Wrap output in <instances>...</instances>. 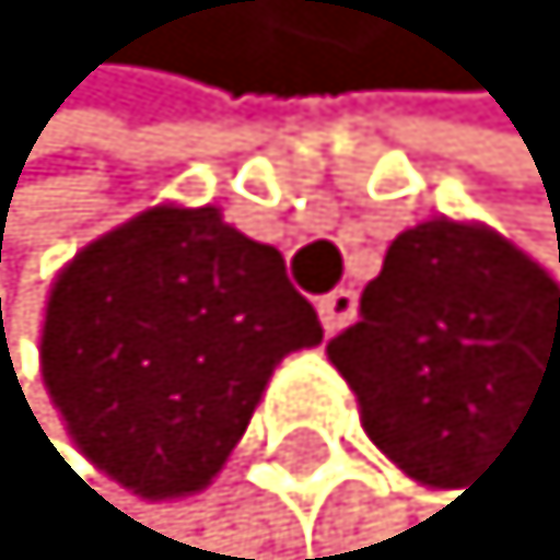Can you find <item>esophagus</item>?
Segmentation results:
<instances>
[{
	"label": "esophagus",
	"mask_w": 560,
	"mask_h": 560,
	"mask_svg": "<svg viewBox=\"0 0 560 560\" xmlns=\"http://www.w3.org/2000/svg\"><path fill=\"white\" fill-rule=\"evenodd\" d=\"M355 308H360V299H355V290H346V284L317 299V317H323L327 331H341V327L355 323Z\"/></svg>",
	"instance_id": "obj_1"
}]
</instances>
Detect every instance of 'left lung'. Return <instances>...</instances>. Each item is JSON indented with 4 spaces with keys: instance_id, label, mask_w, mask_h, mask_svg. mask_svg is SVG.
Returning <instances> with one entry per match:
<instances>
[{
    "instance_id": "1",
    "label": "left lung",
    "mask_w": 560,
    "mask_h": 560,
    "mask_svg": "<svg viewBox=\"0 0 560 560\" xmlns=\"http://www.w3.org/2000/svg\"><path fill=\"white\" fill-rule=\"evenodd\" d=\"M327 360L383 458L463 487L520 411H560V290L497 229L435 214L393 237Z\"/></svg>"
}]
</instances>
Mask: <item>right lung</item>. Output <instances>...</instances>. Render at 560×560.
Returning <instances> with one entry per match:
<instances>
[{
	"label": "right lung",
	"mask_w": 560,
	"mask_h": 560,
	"mask_svg": "<svg viewBox=\"0 0 560 560\" xmlns=\"http://www.w3.org/2000/svg\"><path fill=\"white\" fill-rule=\"evenodd\" d=\"M323 341L284 257L214 205H153L55 276L40 378L73 444L143 501L219 477L276 364Z\"/></svg>",
	"instance_id": "right-lung-1"
}]
</instances>
